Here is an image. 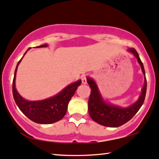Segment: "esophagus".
I'll use <instances>...</instances> for the list:
<instances>
[{
    "mask_svg": "<svg viewBox=\"0 0 159 159\" xmlns=\"http://www.w3.org/2000/svg\"><path fill=\"white\" fill-rule=\"evenodd\" d=\"M81 81H82V84H87V81H86V76H84V75L82 76V77H81Z\"/></svg>",
    "mask_w": 159,
    "mask_h": 159,
    "instance_id": "34e87169",
    "label": "esophagus"
}]
</instances>
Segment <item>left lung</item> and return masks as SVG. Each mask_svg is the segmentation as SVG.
<instances>
[{"label":"left lung","mask_w":159,"mask_h":159,"mask_svg":"<svg viewBox=\"0 0 159 159\" xmlns=\"http://www.w3.org/2000/svg\"><path fill=\"white\" fill-rule=\"evenodd\" d=\"M127 51L137 58L145 78L141 94L137 100L133 104L127 107H121L120 105L108 102L102 96L98 86L94 80L89 76L86 77L87 83L89 84L91 92H92L88 102L89 113L92 119L100 125L107 127H118L126 124L138 112L145 100L146 89H147V81H146L143 64L141 62L138 53L134 48H128Z\"/></svg>","instance_id":"8db88e82"}]
</instances>
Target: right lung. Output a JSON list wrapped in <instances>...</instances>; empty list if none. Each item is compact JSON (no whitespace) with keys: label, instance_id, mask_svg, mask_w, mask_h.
I'll use <instances>...</instances> for the list:
<instances>
[{"label":"right lung","instance_id":"obj_1","mask_svg":"<svg viewBox=\"0 0 159 159\" xmlns=\"http://www.w3.org/2000/svg\"><path fill=\"white\" fill-rule=\"evenodd\" d=\"M47 46L48 44L46 43L44 45L37 46V48L47 47ZM27 52L25 53V54ZM22 59L19 61L16 65L14 72L13 86H12L14 99L18 107L29 119L37 124H50L61 120L66 114L69 102L71 97L75 94L77 88L81 85V80H78L77 81L69 84L62 90H61L58 94L49 98L43 100H27L19 94L15 84L17 67L22 61Z\"/></svg>","mask_w":159,"mask_h":159}]
</instances>
